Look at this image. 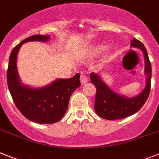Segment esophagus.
I'll return each mask as SVG.
<instances>
[{"mask_svg":"<svg viewBox=\"0 0 159 159\" xmlns=\"http://www.w3.org/2000/svg\"><path fill=\"white\" fill-rule=\"evenodd\" d=\"M88 81V77L86 76V75L84 74H81L80 75V82L82 83L83 84H85V83H87Z\"/></svg>","mask_w":159,"mask_h":159,"instance_id":"1","label":"esophagus"}]
</instances>
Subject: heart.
Wrapping results in <instances>:
<instances>
[{
    "label": "heart",
    "instance_id": "obj_1",
    "mask_svg": "<svg viewBox=\"0 0 159 159\" xmlns=\"http://www.w3.org/2000/svg\"><path fill=\"white\" fill-rule=\"evenodd\" d=\"M105 49V47L104 46H98L95 48V52L96 53H99L101 51L104 50Z\"/></svg>",
    "mask_w": 159,
    "mask_h": 159
}]
</instances>
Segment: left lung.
I'll return each mask as SVG.
<instances>
[{"instance_id":"1","label":"left lung","mask_w":159,"mask_h":159,"mask_svg":"<svg viewBox=\"0 0 159 159\" xmlns=\"http://www.w3.org/2000/svg\"><path fill=\"white\" fill-rule=\"evenodd\" d=\"M131 46L140 48L144 53L145 60V74L147 75L146 86L140 95L128 98L115 93L111 90L98 74L91 73L90 80L96 87V98L94 110L101 118L108 120L120 119L134 115L145 104L150 92L152 69L148 53L145 45L140 40L133 39Z\"/></svg>"}]
</instances>
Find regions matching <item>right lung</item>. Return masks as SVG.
Wrapping results in <instances>:
<instances>
[{"mask_svg":"<svg viewBox=\"0 0 159 159\" xmlns=\"http://www.w3.org/2000/svg\"><path fill=\"white\" fill-rule=\"evenodd\" d=\"M49 35H35L23 40L12 50L7 70L8 88L14 104L25 118L38 124H54L63 117L72 93L80 86V74L70 79H58L41 89L22 84L17 71V54L25 42L47 41Z\"/></svg>","mask_w":159,"mask_h":159,"instance_id":"1","label":"right lung"}]
</instances>
